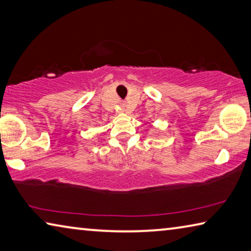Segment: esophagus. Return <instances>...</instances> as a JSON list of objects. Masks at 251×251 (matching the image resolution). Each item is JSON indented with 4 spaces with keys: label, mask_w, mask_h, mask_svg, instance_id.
<instances>
[{
    "label": "esophagus",
    "mask_w": 251,
    "mask_h": 251,
    "mask_svg": "<svg viewBox=\"0 0 251 251\" xmlns=\"http://www.w3.org/2000/svg\"><path fill=\"white\" fill-rule=\"evenodd\" d=\"M121 106H122V107H124L125 104H124V103H121Z\"/></svg>",
    "instance_id": "obj_1"
}]
</instances>
